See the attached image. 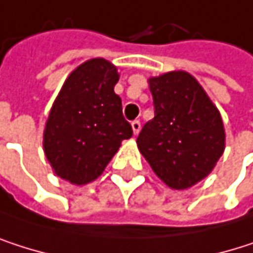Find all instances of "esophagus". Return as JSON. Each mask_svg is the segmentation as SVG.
Segmentation results:
<instances>
[{"instance_id": "obj_1", "label": "esophagus", "mask_w": 253, "mask_h": 253, "mask_svg": "<svg viewBox=\"0 0 253 253\" xmlns=\"http://www.w3.org/2000/svg\"><path fill=\"white\" fill-rule=\"evenodd\" d=\"M131 126H132L134 135H137V134L140 132V129H141V122H140V121H132V122H131Z\"/></svg>"}]
</instances>
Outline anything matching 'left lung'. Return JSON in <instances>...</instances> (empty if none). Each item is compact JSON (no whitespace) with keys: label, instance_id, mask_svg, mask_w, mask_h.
Segmentation results:
<instances>
[{"label":"left lung","instance_id":"1","mask_svg":"<svg viewBox=\"0 0 253 253\" xmlns=\"http://www.w3.org/2000/svg\"><path fill=\"white\" fill-rule=\"evenodd\" d=\"M155 118L137 144L155 174L171 189L184 190L209 175L225 147L221 115L200 84L175 70L149 79Z\"/></svg>","mask_w":253,"mask_h":253}]
</instances>
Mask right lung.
Here are the masks:
<instances>
[{
    "label": "right lung",
    "instance_id": "obj_1",
    "mask_svg": "<svg viewBox=\"0 0 253 253\" xmlns=\"http://www.w3.org/2000/svg\"><path fill=\"white\" fill-rule=\"evenodd\" d=\"M118 81L116 66L91 59L69 75L50 110L44 152L56 175L72 184L100 177L121 143L132 135L113 91Z\"/></svg>",
    "mask_w": 253,
    "mask_h": 253
}]
</instances>
